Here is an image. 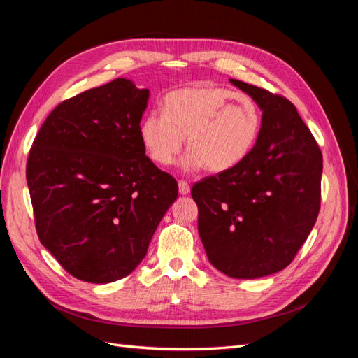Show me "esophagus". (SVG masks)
I'll list each match as a JSON object with an SVG mask.
<instances>
[{"label":"esophagus","instance_id":"obj_1","mask_svg":"<svg viewBox=\"0 0 358 358\" xmlns=\"http://www.w3.org/2000/svg\"><path fill=\"white\" fill-rule=\"evenodd\" d=\"M179 194H182V196H187V194H189L191 188H189V183L185 182V180H179Z\"/></svg>","mask_w":358,"mask_h":358}]
</instances>
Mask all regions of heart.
<instances>
[{
  "label": "heart",
  "instance_id": "b5f03b06",
  "mask_svg": "<svg viewBox=\"0 0 358 358\" xmlns=\"http://www.w3.org/2000/svg\"><path fill=\"white\" fill-rule=\"evenodd\" d=\"M262 127L252 99L225 88L189 86L166 95L164 112L150 110L140 122V138L149 157L170 166L185 143L187 171L203 167L213 173L239 166L251 154Z\"/></svg>",
  "mask_w": 358,
  "mask_h": 358
}]
</instances>
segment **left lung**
<instances>
[{
  "label": "left lung",
  "mask_w": 358,
  "mask_h": 358,
  "mask_svg": "<svg viewBox=\"0 0 358 358\" xmlns=\"http://www.w3.org/2000/svg\"><path fill=\"white\" fill-rule=\"evenodd\" d=\"M230 82L262 109V128L239 166L197 182L191 196L210 264L230 278L255 279L285 268L315 225L322 154L291 101Z\"/></svg>",
  "instance_id": "8db88e82"
}]
</instances>
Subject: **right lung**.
<instances>
[{
    "label": "right lung",
    "instance_id": "obj_1",
    "mask_svg": "<svg viewBox=\"0 0 358 358\" xmlns=\"http://www.w3.org/2000/svg\"><path fill=\"white\" fill-rule=\"evenodd\" d=\"M149 90L119 78L58 104L27 162L41 245L85 282L109 284L145 258L178 182L145 155Z\"/></svg>",
    "mask_w": 358,
    "mask_h": 358
}]
</instances>
